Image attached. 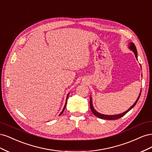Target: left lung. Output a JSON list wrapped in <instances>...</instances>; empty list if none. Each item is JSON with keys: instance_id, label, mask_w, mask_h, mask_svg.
Masks as SVG:
<instances>
[{"instance_id": "left-lung-1", "label": "left lung", "mask_w": 152, "mask_h": 152, "mask_svg": "<svg viewBox=\"0 0 152 152\" xmlns=\"http://www.w3.org/2000/svg\"><path fill=\"white\" fill-rule=\"evenodd\" d=\"M129 48L131 50H132L133 53H134V55L136 58H137V49H136V48L133 42H131L129 43ZM140 95H141V93H140L139 94V96L138 98H137V99H136V101L135 102V103H134V104H132V106H131V107H130L129 109H128L127 111H126L125 112H124L122 113H121V114H118V115H103V114H102L100 113H98V112H96L95 109L93 107V102H92V98L91 97H90V108H91V110L92 113H93L95 116L98 117V118H102V119H106V120H116V119H118V118H120L121 117H123L124 115H126L129 110H131L133 107H134V106L136 105V104L137 103V101H138L140 97Z\"/></svg>"}]
</instances>
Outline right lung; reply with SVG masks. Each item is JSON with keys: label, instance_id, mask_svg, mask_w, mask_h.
I'll return each mask as SVG.
<instances>
[{"label": "right lung", "instance_id": "obj_1", "mask_svg": "<svg viewBox=\"0 0 152 152\" xmlns=\"http://www.w3.org/2000/svg\"><path fill=\"white\" fill-rule=\"evenodd\" d=\"M68 96H69V94H68V95L66 96V103H65V107H64V108H63V109L62 110V112L60 113V114H59V115H61L63 113V112H64V110H65V108L66 105V103H67V99H68Z\"/></svg>", "mask_w": 152, "mask_h": 152}]
</instances>
